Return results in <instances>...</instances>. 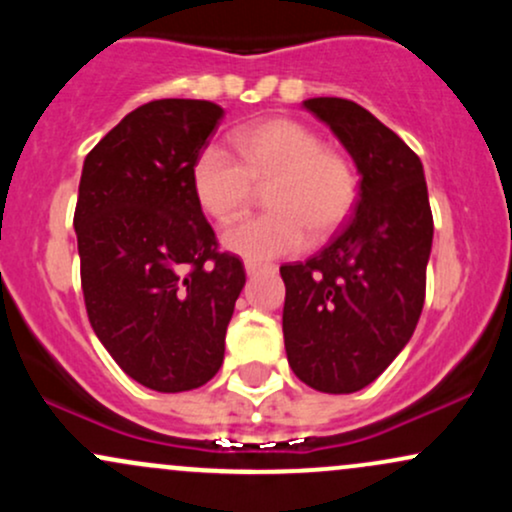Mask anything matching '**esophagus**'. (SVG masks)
I'll use <instances>...</instances> for the list:
<instances>
[{
  "label": "esophagus",
  "instance_id": "esophagus-1",
  "mask_svg": "<svg viewBox=\"0 0 512 512\" xmlns=\"http://www.w3.org/2000/svg\"><path fill=\"white\" fill-rule=\"evenodd\" d=\"M262 269H272L269 264H260V262H245V272H248V276H255L257 272H262Z\"/></svg>",
  "mask_w": 512,
  "mask_h": 512
}]
</instances>
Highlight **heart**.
<instances>
[{
    "label": "heart",
    "instance_id": "heart-1",
    "mask_svg": "<svg viewBox=\"0 0 512 512\" xmlns=\"http://www.w3.org/2000/svg\"><path fill=\"white\" fill-rule=\"evenodd\" d=\"M235 156L209 146L192 166V187L209 216L233 221L248 207L255 185H267L272 211L233 223L223 245L245 260L289 255L315 238L330 236L351 214L358 178L351 161L322 146L320 134L296 120L276 117L260 122L233 139Z\"/></svg>",
    "mask_w": 512,
    "mask_h": 512
}]
</instances>
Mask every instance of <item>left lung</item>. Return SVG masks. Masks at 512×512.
I'll return each mask as SVG.
<instances>
[{
    "instance_id": "1",
    "label": "left lung",
    "mask_w": 512,
    "mask_h": 512,
    "mask_svg": "<svg viewBox=\"0 0 512 512\" xmlns=\"http://www.w3.org/2000/svg\"><path fill=\"white\" fill-rule=\"evenodd\" d=\"M303 108L354 158V216L327 248L279 269L286 284L284 344L298 380L330 395L373 383L416 330L433 243L424 166L402 139L346 98Z\"/></svg>"
}]
</instances>
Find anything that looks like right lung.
<instances>
[{
	"instance_id": "obj_1",
	"label": "right lung",
	"mask_w": 512,
	"mask_h": 512,
	"mask_svg": "<svg viewBox=\"0 0 512 512\" xmlns=\"http://www.w3.org/2000/svg\"><path fill=\"white\" fill-rule=\"evenodd\" d=\"M223 108L163 98L139 105L91 149L74 231L93 332L132 380L185 392L219 373L243 262L219 252L192 166Z\"/></svg>"
}]
</instances>
